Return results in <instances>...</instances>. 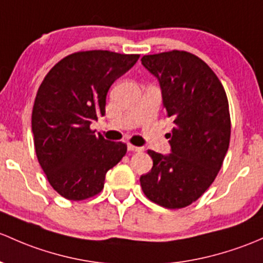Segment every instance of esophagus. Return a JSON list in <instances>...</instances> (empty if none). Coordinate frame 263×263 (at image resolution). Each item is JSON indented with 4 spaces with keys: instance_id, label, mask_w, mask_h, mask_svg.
<instances>
[{
    "instance_id": "1",
    "label": "esophagus",
    "mask_w": 263,
    "mask_h": 263,
    "mask_svg": "<svg viewBox=\"0 0 263 263\" xmlns=\"http://www.w3.org/2000/svg\"><path fill=\"white\" fill-rule=\"evenodd\" d=\"M127 148H128V151H131V153H140V151H142V147H137V146L131 145V143L127 145Z\"/></svg>"
}]
</instances>
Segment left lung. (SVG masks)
Instances as JSON below:
<instances>
[{"label":"left lung","instance_id":"1","mask_svg":"<svg viewBox=\"0 0 263 263\" xmlns=\"http://www.w3.org/2000/svg\"><path fill=\"white\" fill-rule=\"evenodd\" d=\"M142 65L159 81L162 104L175 127L168 155L148 150L154 165L141 175L143 193L167 209L190 205L214 181L228 151L231 117L218 77L201 59L173 50L145 55Z\"/></svg>","mask_w":263,"mask_h":263}]
</instances>
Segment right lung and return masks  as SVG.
<instances>
[{
	"label": "right lung",
	"mask_w": 263,
	"mask_h": 263,
	"mask_svg": "<svg viewBox=\"0 0 263 263\" xmlns=\"http://www.w3.org/2000/svg\"><path fill=\"white\" fill-rule=\"evenodd\" d=\"M139 58L107 50L74 52L41 83L31 117L35 151L50 185L65 199L84 200L101 193L107 171L126 155L124 143L97 136L90 123L104 116L110 85Z\"/></svg>",
	"instance_id": "add662e5"
}]
</instances>
